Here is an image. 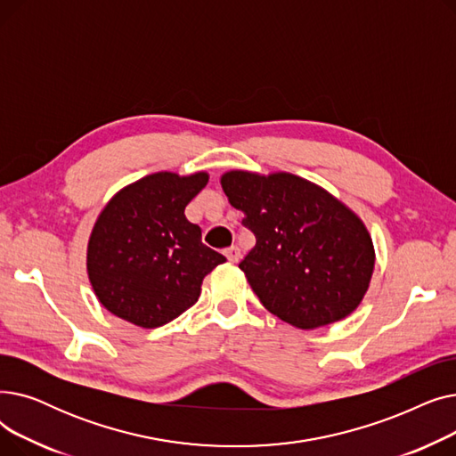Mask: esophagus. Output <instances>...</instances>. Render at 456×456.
Wrapping results in <instances>:
<instances>
[{
    "label": "esophagus",
    "mask_w": 456,
    "mask_h": 456,
    "mask_svg": "<svg viewBox=\"0 0 456 456\" xmlns=\"http://www.w3.org/2000/svg\"><path fill=\"white\" fill-rule=\"evenodd\" d=\"M225 256L229 262H238V258H240V249H238L236 246H231L225 249Z\"/></svg>",
    "instance_id": "1"
}]
</instances>
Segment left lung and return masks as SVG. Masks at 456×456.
Wrapping results in <instances>:
<instances>
[{
    "label": "left lung",
    "instance_id": "8db88e82",
    "mask_svg": "<svg viewBox=\"0 0 456 456\" xmlns=\"http://www.w3.org/2000/svg\"><path fill=\"white\" fill-rule=\"evenodd\" d=\"M220 183L256 238L240 270L273 316L308 330L347 318L362 303L375 249L346 203L289 172L231 170Z\"/></svg>",
    "mask_w": 456,
    "mask_h": 456
}]
</instances>
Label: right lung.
<instances>
[{
	"label": "right lung",
	"mask_w": 456,
	"mask_h": 456,
	"mask_svg": "<svg viewBox=\"0 0 456 456\" xmlns=\"http://www.w3.org/2000/svg\"><path fill=\"white\" fill-rule=\"evenodd\" d=\"M207 183V172H157L116 191L100 212L88 238L86 272L110 314L155 329L200 299L205 275L225 262L184 216Z\"/></svg>",
	"instance_id": "right-lung-1"
}]
</instances>
